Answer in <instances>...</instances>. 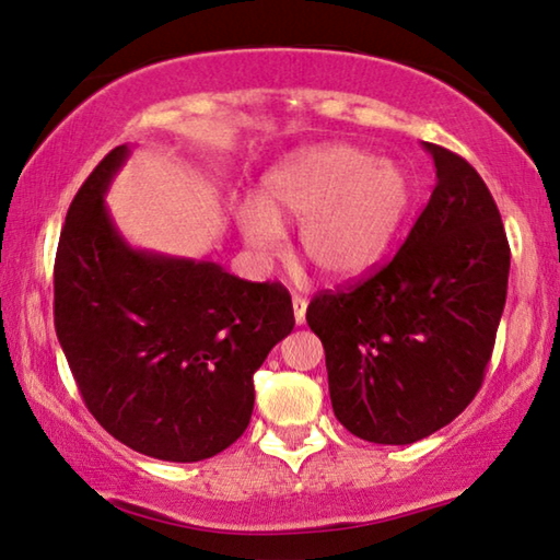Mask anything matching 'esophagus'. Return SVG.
<instances>
[{
    "mask_svg": "<svg viewBox=\"0 0 560 560\" xmlns=\"http://www.w3.org/2000/svg\"><path fill=\"white\" fill-rule=\"evenodd\" d=\"M291 306H294L296 324L304 326L306 324V306H308V301L304 296H294V299H291Z\"/></svg>",
    "mask_w": 560,
    "mask_h": 560,
    "instance_id": "esophagus-1",
    "label": "esophagus"
}]
</instances>
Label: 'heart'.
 Here are the masks:
<instances>
[{"instance_id":"b5f03b06","label":"heart","mask_w":560,"mask_h":560,"mask_svg":"<svg viewBox=\"0 0 560 560\" xmlns=\"http://www.w3.org/2000/svg\"><path fill=\"white\" fill-rule=\"evenodd\" d=\"M411 203L401 164L351 144H316L273 166L261 199L236 207V224L261 259L279 252L283 224H299L301 256L328 279H353L384 259Z\"/></svg>"}]
</instances>
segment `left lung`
Segmentation results:
<instances>
[{"label":"left lung","instance_id":"obj_1","mask_svg":"<svg viewBox=\"0 0 560 560\" xmlns=\"http://www.w3.org/2000/svg\"><path fill=\"white\" fill-rule=\"evenodd\" d=\"M423 149L436 186L394 259L306 308L336 419L386 446L431 436L474 401L509 289L511 248L488 186L466 159Z\"/></svg>","mask_w":560,"mask_h":560}]
</instances>
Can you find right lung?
Listing matches in <instances>:
<instances>
[{
	"label": "right lung",
	"instance_id": "add662e5",
	"mask_svg": "<svg viewBox=\"0 0 560 560\" xmlns=\"http://www.w3.org/2000/svg\"><path fill=\"white\" fill-rule=\"evenodd\" d=\"M131 149L106 154L67 211L55 328L84 404L139 454L191 464L246 431L254 374L294 328L281 283L129 246L104 203Z\"/></svg>",
	"mask_w": 560,
	"mask_h": 560
}]
</instances>
